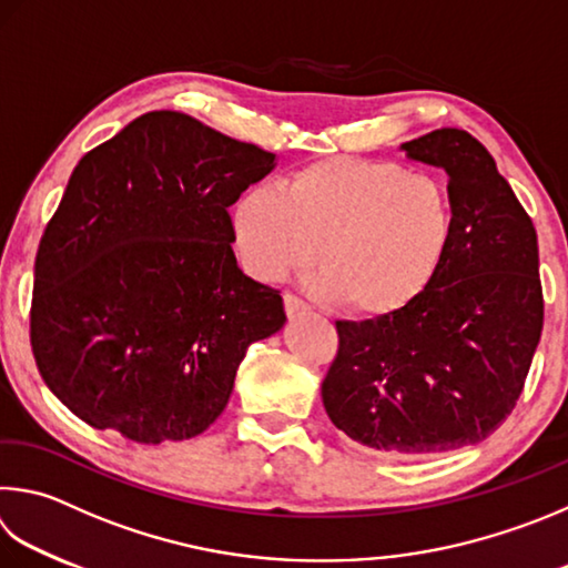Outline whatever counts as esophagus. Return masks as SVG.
Returning a JSON list of instances; mask_svg holds the SVG:
<instances>
[{
  "label": "esophagus",
  "instance_id": "34e87169",
  "mask_svg": "<svg viewBox=\"0 0 568 568\" xmlns=\"http://www.w3.org/2000/svg\"><path fill=\"white\" fill-rule=\"evenodd\" d=\"M283 303H285V313L291 315V317H295V315H303V313L311 311V307H307V305L301 301V297H295V295H291V293H285Z\"/></svg>",
  "mask_w": 568,
  "mask_h": 568
}]
</instances>
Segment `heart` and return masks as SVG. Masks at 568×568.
Returning a JSON list of instances; mask_svg holds the SVG:
<instances>
[{"instance_id": "b5f03b06", "label": "heart", "mask_w": 568, "mask_h": 568, "mask_svg": "<svg viewBox=\"0 0 568 568\" xmlns=\"http://www.w3.org/2000/svg\"><path fill=\"white\" fill-rule=\"evenodd\" d=\"M231 229L243 267L257 281L277 283L317 261V297L355 315L387 317L437 277L455 211L447 185L429 173L335 156L293 171L281 193L245 191Z\"/></svg>"}]
</instances>
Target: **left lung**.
Segmentation results:
<instances>
[{"mask_svg":"<svg viewBox=\"0 0 568 568\" xmlns=\"http://www.w3.org/2000/svg\"><path fill=\"white\" fill-rule=\"evenodd\" d=\"M447 173L449 253L402 313L339 320L323 379L327 417L389 455H437L487 439L517 405L544 325L539 243L491 153L462 129L402 143Z\"/></svg>","mask_w":568,"mask_h":568,"instance_id":"8db88e82","label":"left lung"}]
</instances>
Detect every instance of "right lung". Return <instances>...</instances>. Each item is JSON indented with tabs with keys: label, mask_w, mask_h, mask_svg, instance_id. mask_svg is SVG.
Returning a JSON list of instances; mask_svg holds the SVG:
<instances>
[{
	"label": "right lung",
	"mask_w": 568,
	"mask_h": 568,
	"mask_svg": "<svg viewBox=\"0 0 568 568\" xmlns=\"http://www.w3.org/2000/svg\"><path fill=\"white\" fill-rule=\"evenodd\" d=\"M275 153L149 111L77 163L34 263L32 349L79 419L143 445L191 439L229 405L283 297L245 275L229 209Z\"/></svg>",
	"instance_id": "1"
}]
</instances>
